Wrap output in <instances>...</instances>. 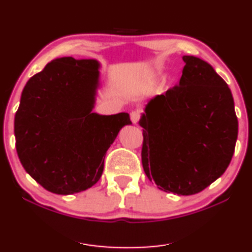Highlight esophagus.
<instances>
[{
	"label": "esophagus",
	"instance_id": "obj_1",
	"mask_svg": "<svg viewBox=\"0 0 252 252\" xmlns=\"http://www.w3.org/2000/svg\"><path fill=\"white\" fill-rule=\"evenodd\" d=\"M130 119H131V122H132L133 125H137V123L139 122V120H140V112L139 111H132L130 113Z\"/></svg>",
	"mask_w": 252,
	"mask_h": 252
}]
</instances>
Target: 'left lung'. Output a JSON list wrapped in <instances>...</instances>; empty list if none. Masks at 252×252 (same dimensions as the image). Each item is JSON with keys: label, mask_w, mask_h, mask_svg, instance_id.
Instances as JSON below:
<instances>
[{"label": "left lung", "mask_w": 252, "mask_h": 252, "mask_svg": "<svg viewBox=\"0 0 252 252\" xmlns=\"http://www.w3.org/2000/svg\"><path fill=\"white\" fill-rule=\"evenodd\" d=\"M183 60L179 84L152 99L141 116V162L160 189L193 195L227 169L239 126L227 83L204 60Z\"/></svg>", "instance_id": "8db88e82"}]
</instances>
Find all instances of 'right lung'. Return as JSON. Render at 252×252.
Segmentation results:
<instances>
[{"mask_svg":"<svg viewBox=\"0 0 252 252\" xmlns=\"http://www.w3.org/2000/svg\"><path fill=\"white\" fill-rule=\"evenodd\" d=\"M94 59L63 57L32 76L15 116L24 169L49 192L68 195L100 179L106 152L129 114L92 113L98 87Z\"/></svg>","mask_w":252,"mask_h":252,"instance_id":"add662e5","label":"right lung"}]
</instances>
